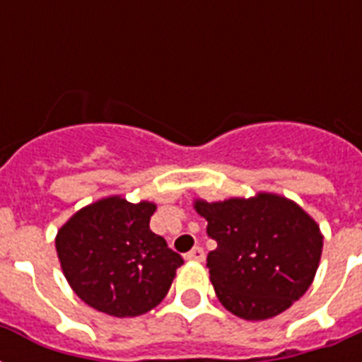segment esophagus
<instances>
[{
    "label": "esophagus",
    "instance_id": "obj_1",
    "mask_svg": "<svg viewBox=\"0 0 362 362\" xmlns=\"http://www.w3.org/2000/svg\"><path fill=\"white\" fill-rule=\"evenodd\" d=\"M187 261H203L204 259V250L201 246H195L192 252L186 253Z\"/></svg>",
    "mask_w": 362,
    "mask_h": 362
}]
</instances>
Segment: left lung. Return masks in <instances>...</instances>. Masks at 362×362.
I'll return each instance as SVG.
<instances>
[{"mask_svg": "<svg viewBox=\"0 0 362 362\" xmlns=\"http://www.w3.org/2000/svg\"><path fill=\"white\" fill-rule=\"evenodd\" d=\"M218 242L209 253L220 303L247 321L269 320L303 297L320 267L323 237L298 204L272 193L221 203L195 201Z\"/></svg>", "mask_w": 362, "mask_h": 362, "instance_id": "8db88e82", "label": "left lung"}]
</instances>
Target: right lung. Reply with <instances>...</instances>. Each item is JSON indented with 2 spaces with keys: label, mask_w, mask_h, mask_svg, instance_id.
<instances>
[{
  "label": "right lung",
  "mask_w": 362,
  "mask_h": 362,
  "mask_svg": "<svg viewBox=\"0 0 362 362\" xmlns=\"http://www.w3.org/2000/svg\"><path fill=\"white\" fill-rule=\"evenodd\" d=\"M156 204L101 199L58 231L56 252L73 291L92 308L133 317L158 306L184 263L150 229Z\"/></svg>",
  "instance_id": "right-lung-1"
}]
</instances>
